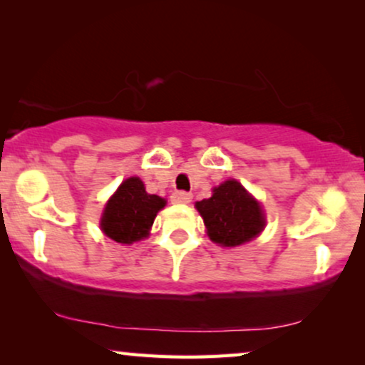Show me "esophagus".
<instances>
[{"label":"esophagus","mask_w":365,"mask_h":365,"mask_svg":"<svg viewBox=\"0 0 365 365\" xmlns=\"http://www.w3.org/2000/svg\"><path fill=\"white\" fill-rule=\"evenodd\" d=\"M191 199H192V194L186 191H178L171 196V201L176 204H189L191 202Z\"/></svg>","instance_id":"1"}]
</instances>
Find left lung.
<instances>
[{
  "mask_svg": "<svg viewBox=\"0 0 365 365\" xmlns=\"http://www.w3.org/2000/svg\"><path fill=\"white\" fill-rule=\"evenodd\" d=\"M211 241L226 247L241 246L262 231L264 214L259 202L234 179L214 187L212 196L196 202Z\"/></svg>",
  "mask_w": 365,
  "mask_h": 365,
  "instance_id": "obj_1",
  "label": "left lung"
}]
</instances>
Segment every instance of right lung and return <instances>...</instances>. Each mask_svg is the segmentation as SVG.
I'll list each match as a JSON object with an SVG mask.
<instances>
[{"instance_id": "1", "label": "right lung", "mask_w": 365, "mask_h": 365, "mask_svg": "<svg viewBox=\"0 0 365 365\" xmlns=\"http://www.w3.org/2000/svg\"><path fill=\"white\" fill-rule=\"evenodd\" d=\"M166 201L156 194H148L139 178L124 181L109 199L101 219V229L108 237L121 244H131L146 237L158 211Z\"/></svg>"}]
</instances>
